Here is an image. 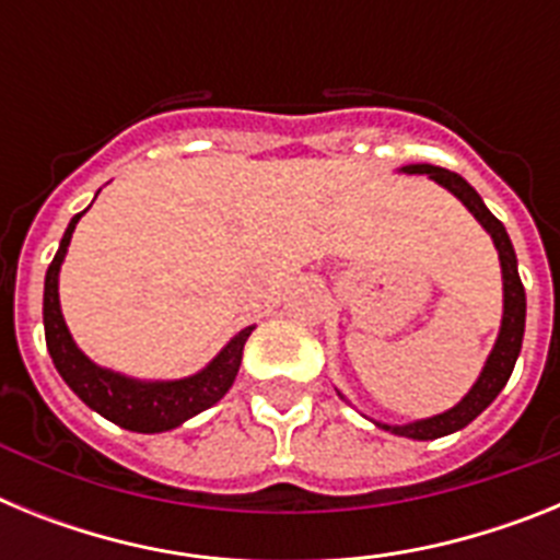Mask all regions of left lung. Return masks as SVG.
<instances>
[{"label": "left lung", "mask_w": 560, "mask_h": 560, "mask_svg": "<svg viewBox=\"0 0 560 560\" xmlns=\"http://www.w3.org/2000/svg\"><path fill=\"white\" fill-rule=\"evenodd\" d=\"M407 173H427L429 179H434L438 185L448 187V190L463 201L468 210L474 212V219L485 226V230L491 232L493 244L499 249V260H502V277H504V316H502V330H499L497 348L493 353L488 355V364H485L482 375L471 387V393L465 395L459 400L457 407L448 409L443 415H434L429 420H418V423H409V427H384L378 423L381 429H387V432L400 434V438H412V440H434L443 438V434H452L457 429L468 427L479 412H482L511 378L513 368H516L518 350H522V339H524V311H527V300H524V285L522 277H518L516 269V252H513L511 237L504 232L502 221L493 215L488 207L482 205L479 199V192L474 190L468 182L459 176V173L446 171V167H434V165H409Z\"/></svg>", "instance_id": "1"}]
</instances>
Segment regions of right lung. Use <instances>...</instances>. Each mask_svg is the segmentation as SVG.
<instances>
[{
	"label": "right lung",
	"mask_w": 560,
	"mask_h": 560,
	"mask_svg": "<svg viewBox=\"0 0 560 560\" xmlns=\"http://www.w3.org/2000/svg\"><path fill=\"white\" fill-rule=\"evenodd\" d=\"M81 215L83 212H78L75 219L69 221L67 232L61 237V246H58L56 257H52V264L47 269V280H44V336H47V350L52 355V364H56L61 378L69 384V389L89 409H95L97 415H103V418L117 423V427L142 434L176 429L187 418L205 412L215 400L224 398L226 389L235 381L237 368H241V355H244V345L249 339L252 328L241 330L212 359L210 368L182 381L140 384V381L122 378V375L108 373V370L92 364L75 348V341H72L67 325H63L61 305H58V271H61L69 237L75 232Z\"/></svg>",
	"instance_id": "right-lung-1"
}]
</instances>
